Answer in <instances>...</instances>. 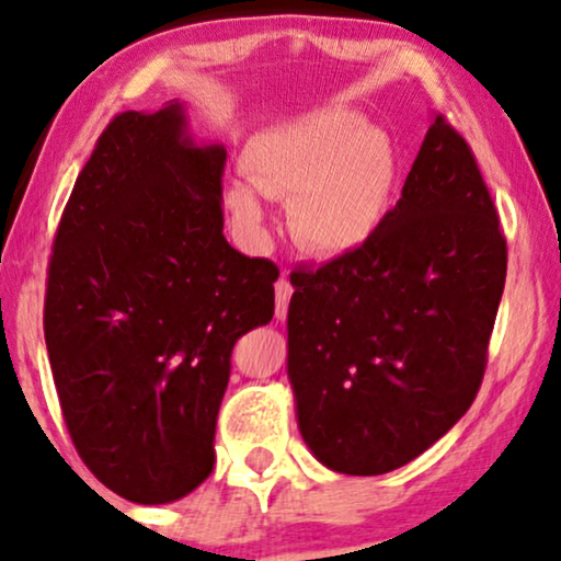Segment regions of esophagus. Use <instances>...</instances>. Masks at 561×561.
<instances>
[{"mask_svg": "<svg viewBox=\"0 0 561 561\" xmlns=\"http://www.w3.org/2000/svg\"><path fill=\"white\" fill-rule=\"evenodd\" d=\"M274 295H276V319L285 321L287 319V308H289V298H293V285H289L287 276H282V279L276 282Z\"/></svg>", "mask_w": 561, "mask_h": 561, "instance_id": "esophagus-1", "label": "esophagus"}]
</instances>
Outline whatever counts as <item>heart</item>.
<instances>
[{
    "label": "heart",
    "instance_id": "obj_1",
    "mask_svg": "<svg viewBox=\"0 0 561 561\" xmlns=\"http://www.w3.org/2000/svg\"><path fill=\"white\" fill-rule=\"evenodd\" d=\"M248 180L225 201L251 238L266 229V198L289 201V229L302 251L340 259L379 232L394 198L400 159L391 135L347 110H316L253 135Z\"/></svg>",
    "mask_w": 561,
    "mask_h": 561
}]
</instances>
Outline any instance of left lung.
Listing matches in <instances>:
<instances>
[{"label":"left lung","instance_id":"obj_1","mask_svg":"<svg viewBox=\"0 0 561 561\" xmlns=\"http://www.w3.org/2000/svg\"><path fill=\"white\" fill-rule=\"evenodd\" d=\"M507 240L462 135L434 114L402 198L360 251L289 276L287 376L329 470L381 476L473 404Z\"/></svg>","mask_w":561,"mask_h":561}]
</instances>
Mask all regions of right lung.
<instances>
[{
	"mask_svg": "<svg viewBox=\"0 0 561 561\" xmlns=\"http://www.w3.org/2000/svg\"><path fill=\"white\" fill-rule=\"evenodd\" d=\"M221 144L198 146L185 104L123 112L67 201L44 336L78 455L135 504L206 481L234 342L272 321L279 268L225 238Z\"/></svg>",
	"mask_w": 561,
	"mask_h": 561,
	"instance_id": "add662e5",
	"label": "right lung"
}]
</instances>
